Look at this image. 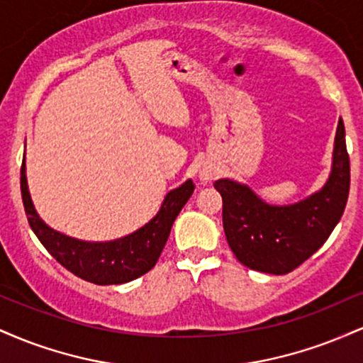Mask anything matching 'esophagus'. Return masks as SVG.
<instances>
[{
    "label": "esophagus",
    "mask_w": 363,
    "mask_h": 363,
    "mask_svg": "<svg viewBox=\"0 0 363 363\" xmlns=\"http://www.w3.org/2000/svg\"><path fill=\"white\" fill-rule=\"evenodd\" d=\"M211 179H213V174H210V172H203V174H201V181H203V182L211 181Z\"/></svg>",
    "instance_id": "1"
}]
</instances>
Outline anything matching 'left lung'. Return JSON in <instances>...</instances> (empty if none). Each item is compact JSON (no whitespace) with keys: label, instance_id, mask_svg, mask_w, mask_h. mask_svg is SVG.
<instances>
[{"label":"left lung","instance_id":"left-lung-1","mask_svg":"<svg viewBox=\"0 0 363 363\" xmlns=\"http://www.w3.org/2000/svg\"><path fill=\"white\" fill-rule=\"evenodd\" d=\"M213 186L222 194L225 237L237 259L254 272H294L326 242L347 206L350 157L343 121L336 129L331 176L311 198L272 206L247 186L228 179H220Z\"/></svg>","mask_w":363,"mask_h":363}]
</instances>
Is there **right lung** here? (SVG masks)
<instances>
[{
  "label": "right lung",
  "mask_w": 363,
  "mask_h": 363,
  "mask_svg": "<svg viewBox=\"0 0 363 363\" xmlns=\"http://www.w3.org/2000/svg\"><path fill=\"white\" fill-rule=\"evenodd\" d=\"M20 187L28 223L54 259L85 281L95 285H121L136 280L155 266L167 242L174 220L196 186L193 181H186L181 187L170 191L155 218L135 234L112 242H83L49 228L32 205L25 177V160L20 170Z\"/></svg>",
  "instance_id": "right-lung-1"
}]
</instances>
